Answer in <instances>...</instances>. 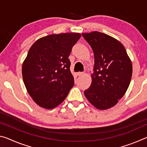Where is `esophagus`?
<instances>
[{
	"label": "esophagus",
	"instance_id": "1",
	"mask_svg": "<svg viewBox=\"0 0 147 147\" xmlns=\"http://www.w3.org/2000/svg\"><path fill=\"white\" fill-rule=\"evenodd\" d=\"M83 74H84V73H82V72H79V73H76L77 76H82V75H83Z\"/></svg>",
	"mask_w": 147,
	"mask_h": 147
}]
</instances>
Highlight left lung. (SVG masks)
Masks as SVG:
<instances>
[{
    "label": "left lung",
    "mask_w": 147,
    "mask_h": 147,
    "mask_svg": "<svg viewBox=\"0 0 147 147\" xmlns=\"http://www.w3.org/2000/svg\"><path fill=\"white\" fill-rule=\"evenodd\" d=\"M82 35L93 49L94 58L92 82L84 93L96 108L109 109L127 91L132 76L131 61L123 44L113 37L97 31Z\"/></svg>",
    "instance_id": "1"
}]
</instances>
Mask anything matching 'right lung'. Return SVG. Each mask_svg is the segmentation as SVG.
I'll return each mask as SVG.
<instances>
[{
    "instance_id": "add662e5",
    "label": "right lung",
    "mask_w": 147,
    "mask_h": 147,
    "mask_svg": "<svg viewBox=\"0 0 147 147\" xmlns=\"http://www.w3.org/2000/svg\"><path fill=\"white\" fill-rule=\"evenodd\" d=\"M79 33L51 34L37 40L22 67L23 82L38 106L51 109L63 102L74 86L68 58Z\"/></svg>"
}]
</instances>
